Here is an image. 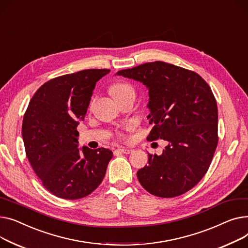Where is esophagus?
<instances>
[{
	"instance_id": "esophagus-1",
	"label": "esophagus",
	"mask_w": 248,
	"mask_h": 248,
	"mask_svg": "<svg viewBox=\"0 0 248 248\" xmlns=\"http://www.w3.org/2000/svg\"><path fill=\"white\" fill-rule=\"evenodd\" d=\"M117 151H118V152H120V153L129 154V153L132 152L133 150H132V149H129V148H118V149H117Z\"/></svg>"
}]
</instances>
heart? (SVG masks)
<instances>
[{
	"instance_id": "b5f03b06",
	"label": "heart",
	"mask_w": 248,
	"mask_h": 248,
	"mask_svg": "<svg viewBox=\"0 0 248 248\" xmlns=\"http://www.w3.org/2000/svg\"><path fill=\"white\" fill-rule=\"evenodd\" d=\"M111 94L113 95L115 100H118L127 95H134L135 96L133 87L131 86L129 83H125V82H119V83L114 84L111 87Z\"/></svg>"
}]
</instances>
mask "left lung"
Masks as SVG:
<instances>
[{"label":"left lung","instance_id":"obj_1","mask_svg":"<svg viewBox=\"0 0 248 248\" xmlns=\"http://www.w3.org/2000/svg\"><path fill=\"white\" fill-rule=\"evenodd\" d=\"M116 75L146 86L147 119L154 124L147 139L168 143L161 155L148 154L149 164L137 171L140 184L164 198L190 190L207 172L218 142V110L210 87L197 73L161 61Z\"/></svg>","mask_w":248,"mask_h":248}]
</instances>
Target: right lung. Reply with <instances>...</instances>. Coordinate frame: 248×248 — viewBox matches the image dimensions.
<instances>
[{"label":"right lung","instance_id":"obj_1","mask_svg":"<svg viewBox=\"0 0 248 248\" xmlns=\"http://www.w3.org/2000/svg\"><path fill=\"white\" fill-rule=\"evenodd\" d=\"M109 69H88L54 78L37 90L24 115L22 136L33 170L57 197L79 199L103 180L113 152L78 148L77 126L84 120L96 83Z\"/></svg>","mask_w":248,"mask_h":248}]
</instances>
